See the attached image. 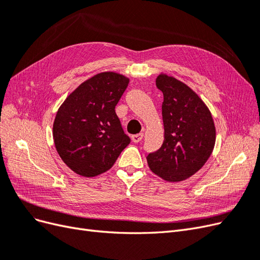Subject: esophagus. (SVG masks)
<instances>
[{"mask_svg":"<svg viewBox=\"0 0 260 260\" xmlns=\"http://www.w3.org/2000/svg\"><path fill=\"white\" fill-rule=\"evenodd\" d=\"M142 139H143V133H138V135H133V136L131 137L132 142H135V143L140 142V141L142 140Z\"/></svg>","mask_w":260,"mask_h":260,"instance_id":"esophagus-1","label":"esophagus"}]
</instances>
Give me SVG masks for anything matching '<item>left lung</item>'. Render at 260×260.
I'll return each instance as SVG.
<instances>
[{
	"label": "left lung",
	"instance_id": "8db88e82",
	"mask_svg": "<svg viewBox=\"0 0 260 260\" xmlns=\"http://www.w3.org/2000/svg\"><path fill=\"white\" fill-rule=\"evenodd\" d=\"M162 92L165 139L156 152L146 156L151 170L167 181H182L199 171L214 149L216 130L210 112L188 86L172 77L159 75Z\"/></svg>",
	"mask_w": 260,
	"mask_h": 260
}]
</instances>
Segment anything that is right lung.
<instances>
[{"label": "right lung", "mask_w": 260, "mask_h": 260, "mask_svg": "<svg viewBox=\"0 0 260 260\" xmlns=\"http://www.w3.org/2000/svg\"><path fill=\"white\" fill-rule=\"evenodd\" d=\"M129 79L116 73H102L84 81L59 107L53 138L67 166L83 177L103 174L130 143L115 107Z\"/></svg>", "instance_id": "1"}]
</instances>
